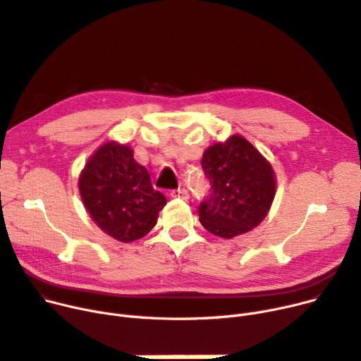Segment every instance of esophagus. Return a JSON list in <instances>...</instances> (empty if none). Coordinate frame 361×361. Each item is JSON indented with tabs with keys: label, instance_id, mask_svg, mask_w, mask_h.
I'll use <instances>...</instances> for the list:
<instances>
[{
	"label": "esophagus",
	"instance_id": "1",
	"mask_svg": "<svg viewBox=\"0 0 361 361\" xmlns=\"http://www.w3.org/2000/svg\"><path fill=\"white\" fill-rule=\"evenodd\" d=\"M171 197L187 200V199H189V192H187L185 189H177V190H172V192H171Z\"/></svg>",
	"mask_w": 361,
	"mask_h": 361
}]
</instances>
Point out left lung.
<instances>
[{
	"label": "left lung",
	"instance_id": "8db88e82",
	"mask_svg": "<svg viewBox=\"0 0 361 361\" xmlns=\"http://www.w3.org/2000/svg\"><path fill=\"white\" fill-rule=\"evenodd\" d=\"M202 168L211 183V195L199 207V221L209 233L233 239L261 224L276 195L271 164L243 135L209 146Z\"/></svg>",
	"mask_w": 361,
	"mask_h": 361
}]
</instances>
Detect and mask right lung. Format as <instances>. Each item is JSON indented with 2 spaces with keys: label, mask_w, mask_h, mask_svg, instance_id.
<instances>
[{
  "label": "right lung",
  "mask_w": 361,
  "mask_h": 361,
  "mask_svg": "<svg viewBox=\"0 0 361 361\" xmlns=\"http://www.w3.org/2000/svg\"><path fill=\"white\" fill-rule=\"evenodd\" d=\"M78 189L92 221L122 243L146 236L166 205L149 171L134 159V150L118 142H106L90 156Z\"/></svg>",
  "instance_id": "1"
}]
</instances>
